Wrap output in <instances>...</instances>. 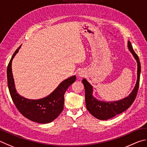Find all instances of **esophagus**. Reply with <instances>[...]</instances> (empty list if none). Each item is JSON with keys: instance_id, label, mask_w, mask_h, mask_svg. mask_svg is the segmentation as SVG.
Segmentation results:
<instances>
[{"instance_id": "34e87169", "label": "esophagus", "mask_w": 147, "mask_h": 147, "mask_svg": "<svg viewBox=\"0 0 147 147\" xmlns=\"http://www.w3.org/2000/svg\"><path fill=\"white\" fill-rule=\"evenodd\" d=\"M79 76L80 77H83L84 75H83V73H81V72H79Z\"/></svg>"}]
</instances>
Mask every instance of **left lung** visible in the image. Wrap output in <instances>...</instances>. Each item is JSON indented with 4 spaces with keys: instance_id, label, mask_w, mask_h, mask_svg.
Here are the masks:
<instances>
[{
    "instance_id": "8db88e82",
    "label": "left lung",
    "mask_w": 147,
    "mask_h": 147,
    "mask_svg": "<svg viewBox=\"0 0 147 147\" xmlns=\"http://www.w3.org/2000/svg\"><path fill=\"white\" fill-rule=\"evenodd\" d=\"M128 47L138 63L137 82H136V86L133 91L131 92L128 97L120 100V101L114 102L100 101L99 100L95 99L92 96L93 88L91 84L85 79H83L82 81L84 86V90H85L86 109L88 110V112L97 119L100 120H107L125 111L132 105L134 101L136 96H137L139 86H140L141 64L138 56L134 51L130 41L128 42Z\"/></svg>"
}]
</instances>
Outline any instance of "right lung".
I'll list each match as a JSON object with an SVG mask.
<instances>
[{
    "mask_svg": "<svg viewBox=\"0 0 147 147\" xmlns=\"http://www.w3.org/2000/svg\"><path fill=\"white\" fill-rule=\"evenodd\" d=\"M18 48L13 55L7 68V79L10 96L18 110L27 119L38 123H48L57 117L64 108V96L71 84L75 82L74 76L63 81L55 90L45 98L32 100L19 96L15 88L11 70V63L15 55L19 51Z\"/></svg>",
    "mask_w": 147,
    "mask_h": 147,
    "instance_id": "add662e5",
    "label": "right lung"
}]
</instances>
